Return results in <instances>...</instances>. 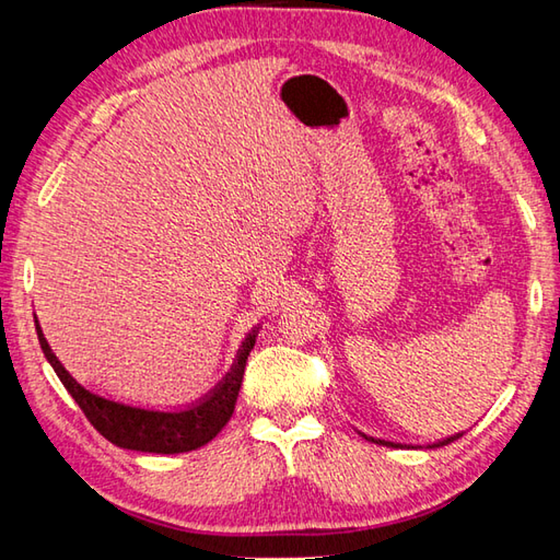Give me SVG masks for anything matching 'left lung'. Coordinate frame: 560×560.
<instances>
[{
  "label": "left lung",
  "instance_id": "8db88e82",
  "mask_svg": "<svg viewBox=\"0 0 560 560\" xmlns=\"http://www.w3.org/2000/svg\"><path fill=\"white\" fill-rule=\"evenodd\" d=\"M365 438H368V435H365ZM457 438H462V433L452 435V438H445V440H438V443L428 445V447H440V445H447V443H452V440H457ZM368 440H371V443H377V445H387V447H404V445H399V443H389V440H380V438H368Z\"/></svg>",
  "mask_w": 560,
  "mask_h": 560
}]
</instances>
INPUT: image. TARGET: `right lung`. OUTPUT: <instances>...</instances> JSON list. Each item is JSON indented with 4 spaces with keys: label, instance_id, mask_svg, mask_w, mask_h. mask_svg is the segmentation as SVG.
Wrapping results in <instances>:
<instances>
[{
    "label": "right lung",
    "instance_id": "obj_1",
    "mask_svg": "<svg viewBox=\"0 0 560 560\" xmlns=\"http://www.w3.org/2000/svg\"><path fill=\"white\" fill-rule=\"evenodd\" d=\"M35 331H38V341L45 359L50 361L57 377L62 380L69 395L74 397L81 411L86 413L91 425L117 447L156 452V455H175V452L197 450L221 433V428L229 423L233 416L237 392H241V383L245 375L247 355L253 351L257 337V329H253V335H247L243 347L237 349L231 373L225 375L205 399H199L192 407L183 411H153L105 399L93 395L86 387H81L77 380L65 371V365L57 361V355L52 353L50 343H47L43 335L38 319H35Z\"/></svg>",
    "mask_w": 560,
    "mask_h": 560
}]
</instances>
